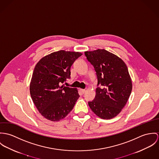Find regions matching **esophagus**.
Segmentation results:
<instances>
[{
	"label": "esophagus",
	"mask_w": 159,
	"mask_h": 159,
	"mask_svg": "<svg viewBox=\"0 0 159 159\" xmlns=\"http://www.w3.org/2000/svg\"><path fill=\"white\" fill-rule=\"evenodd\" d=\"M80 91H81V92H82L83 94H84V93H85V91H86V90L84 89H80Z\"/></svg>",
	"instance_id": "34e87169"
}]
</instances>
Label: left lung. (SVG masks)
Masks as SVG:
<instances>
[{
    "instance_id": "obj_1",
    "label": "left lung",
    "mask_w": 159,
    "mask_h": 159,
    "mask_svg": "<svg viewBox=\"0 0 159 159\" xmlns=\"http://www.w3.org/2000/svg\"><path fill=\"white\" fill-rule=\"evenodd\" d=\"M96 71V96L88 102L91 110L102 119L118 115L130 95L132 84L126 65L116 55L105 49L85 52Z\"/></svg>"
}]
</instances>
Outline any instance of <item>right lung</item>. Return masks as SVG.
Segmentation results:
<instances>
[{
    "instance_id": "right-lung-1",
    "label": "right lung",
    "mask_w": 159,
    "mask_h": 159,
    "mask_svg": "<svg viewBox=\"0 0 159 159\" xmlns=\"http://www.w3.org/2000/svg\"><path fill=\"white\" fill-rule=\"evenodd\" d=\"M82 55L61 50L45 56L36 64L30 92L36 107L45 118L52 121L65 118L80 97L76 88L61 85L71 78V66Z\"/></svg>"
}]
</instances>
